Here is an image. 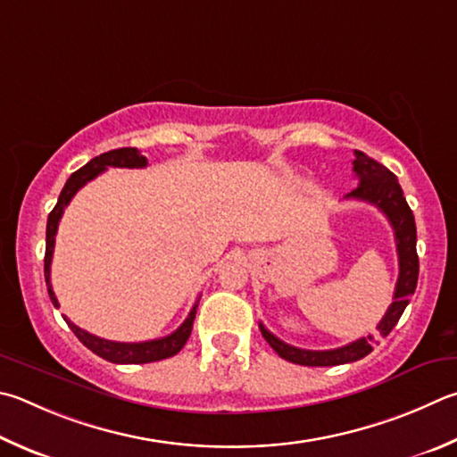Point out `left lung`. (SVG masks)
Segmentation results:
<instances>
[{
    "instance_id": "8db88e82",
    "label": "left lung",
    "mask_w": 457,
    "mask_h": 457,
    "mask_svg": "<svg viewBox=\"0 0 457 457\" xmlns=\"http://www.w3.org/2000/svg\"><path fill=\"white\" fill-rule=\"evenodd\" d=\"M355 160H353V173L360 179V184L350 194L345 195V200H361L373 204L386 213L394 228L395 236V247H397V260H400V276H397L394 302L389 303L384 318L378 323V329L381 336H387L389 331L395 328V323L400 321L405 305L410 303V297L416 292L418 286V273H420V260L416 252V220L410 210L408 202H405L403 192L397 178L389 171L386 165L371 160L370 155L355 149ZM262 336L265 337L279 358H284L297 366H312V368H323V366H342V363L358 361L371 352L373 336L360 337L355 342L347 344L344 347H336V350H302V347H294L286 342H281L279 337L271 334L270 329H265L263 323H260Z\"/></svg>"
}]
</instances>
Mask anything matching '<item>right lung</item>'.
<instances>
[{
	"label": "right lung",
	"mask_w": 457,
	"mask_h": 457,
	"mask_svg": "<svg viewBox=\"0 0 457 457\" xmlns=\"http://www.w3.org/2000/svg\"><path fill=\"white\" fill-rule=\"evenodd\" d=\"M147 160L137 152L136 147H120V149H112V152H105L102 155L94 157V160L87 162L84 168H79L78 171H73L70 179L65 181V186L60 194V200H57L55 207L49 213L47 218V229H46V257H44V276H46V284H47V294L49 300L60 308V302L52 289V281H49V268H52V257H54V247H55V234H57V226H60V220L63 215V210L68 207L71 202V197L78 194V189L84 187L87 181L97 178L99 173L105 171L107 168H145ZM197 303H194L192 312L186 318V321L173 331V334L160 337V339H149V342H134V344H126V342H110V339L97 337L89 331L78 328L76 323L70 321L68 318H63L68 321V326L71 328L73 334L78 336V339L84 344L87 350L94 352L99 358H104L112 363H149V361H160L165 358H171L176 355L181 347L186 345V342L192 336V328H194V320H195V310Z\"/></svg>",
	"instance_id": "right-lung-1"
}]
</instances>
